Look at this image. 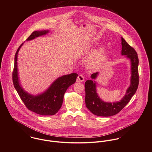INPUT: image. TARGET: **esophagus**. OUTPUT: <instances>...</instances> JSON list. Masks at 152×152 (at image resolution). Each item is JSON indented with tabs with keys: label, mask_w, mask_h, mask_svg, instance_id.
<instances>
[{
	"label": "esophagus",
	"mask_w": 152,
	"mask_h": 152,
	"mask_svg": "<svg viewBox=\"0 0 152 152\" xmlns=\"http://www.w3.org/2000/svg\"><path fill=\"white\" fill-rule=\"evenodd\" d=\"M77 81H80V82H83L84 81V76L83 74H80L78 76L77 78Z\"/></svg>",
	"instance_id": "obj_1"
}]
</instances>
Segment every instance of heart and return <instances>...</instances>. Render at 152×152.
Segmentation results:
<instances>
[{"label": "heart", "instance_id": "heart-1", "mask_svg": "<svg viewBox=\"0 0 152 152\" xmlns=\"http://www.w3.org/2000/svg\"><path fill=\"white\" fill-rule=\"evenodd\" d=\"M103 57V53L101 51L95 53L91 58L88 61V65L90 67L95 66L102 60Z\"/></svg>", "mask_w": 152, "mask_h": 152}]
</instances>
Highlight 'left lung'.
Wrapping results in <instances>:
<instances>
[{
    "instance_id": "left-lung-1",
    "label": "left lung",
    "mask_w": 152,
    "mask_h": 152,
    "mask_svg": "<svg viewBox=\"0 0 152 152\" xmlns=\"http://www.w3.org/2000/svg\"><path fill=\"white\" fill-rule=\"evenodd\" d=\"M122 54L126 55L131 61V83L124 97L117 102H104L98 96L95 83L92 80H87L85 83L86 104L93 114L101 116H110L118 113L130 101L135 94L139 86V59L135 50L122 37ZM98 72L91 75L92 79L96 78Z\"/></svg>"
}]
</instances>
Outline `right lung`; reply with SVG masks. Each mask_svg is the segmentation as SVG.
Segmentation results:
<instances>
[{"instance_id":"obj_1","label":"right lung","mask_w":152,"mask_h":152,"mask_svg":"<svg viewBox=\"0 0 152 152\" xmlns=\"http://www.w3.org/2000/svg\"><path fill=\"white\" fill-rule=\"evenodd\" d=\"M47 33H48V30L34 31L26 40H33ZM22 45L23 44L18 48L15 57V64L12 72L14 87L28 109L41 115H53L61 108L65 91L68 87L75 83L78 74L72 73L57 78L45 92L40 95L34 96L28 94L20 86L18 79V54Z\"/></svg>"}]
</instances>
